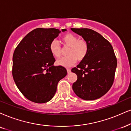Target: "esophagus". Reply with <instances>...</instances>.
Listing matches in <instances>:
<instances>
[{"label":"esophagus","instance_id":"1","mask_svg":"<svg viewBox=\"0 0 131 131\" xmlns=\"http://www.w3.org/2000/svg\"><path fill=\"white\" fill-rule=\"evenodd\" d=\"M71 72V69H67V72H68V74H69Z\"/></svg>","mask_w":131,"mask_h":131}]
</instances>
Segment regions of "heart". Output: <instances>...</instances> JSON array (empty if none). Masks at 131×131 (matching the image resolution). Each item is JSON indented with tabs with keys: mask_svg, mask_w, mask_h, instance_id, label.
<instances>
[{
	"mask_svg": "<svg viewBox=\"0 0 131 131\" xmlns=\"http://www.w3.org/2000/svg\"><path fill=\"white\" fill-rule=\"evenodd\" d=\"M64 46H69L68 51L69 56L62 57L56 61V64L64 67L72 66L78 60H83L88 52V44L85 40H79L77 36L71 33L64 35L62 39ZM49 50L54 57H59L61 55V48L57 40H54L49 45Z\"/></svg>",
	"mask_w": 131,
	"mask_h": 131,
	"instance_id": "b5f03b06",
	"label": "heart"
}]
</instances>
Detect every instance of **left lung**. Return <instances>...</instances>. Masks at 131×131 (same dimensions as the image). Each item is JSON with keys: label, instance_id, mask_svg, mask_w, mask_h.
I'll return each mask as SVG.
<instances>
[{"label": "left lung", "instance_id": "1", "mask_svg": "<svg viewBox=\"0 0 131 131\" xmlns=\"http://www.w3.org/2000/svg\"><path fill=\"white\" fill-rule=\"evenodd\" d=\"M88 44V52L77 68L72 69L77 80L72 89L78 97L85 100L100 98L113 84L117 59L113 48L101 34L88 28H71Z\"/></svg>", "mask_w": 131, "mask_h": 131}]
</instances>
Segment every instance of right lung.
Masks as SVG:
<instances>
[{
	"mask_svg": "<svg viewBox=\"0 0 131 131\" xmlns=\"http://www.w3.org/2000/svg\"><path fill=\"white\" fill-rule=\"evenodd\" d=\"M67 31L62 29V32ZM61 31L36 28L19 43L13 56V77L18 89L26 99L43 103L53 98L57 84L67 75V69L54 67L56 60L49 45Z\"/></svg>",
	"mask_w": 131,
	"mask_h": 131,
	"instance_id": "add662e5",
	"label": "right lung"
}]
</instances>
